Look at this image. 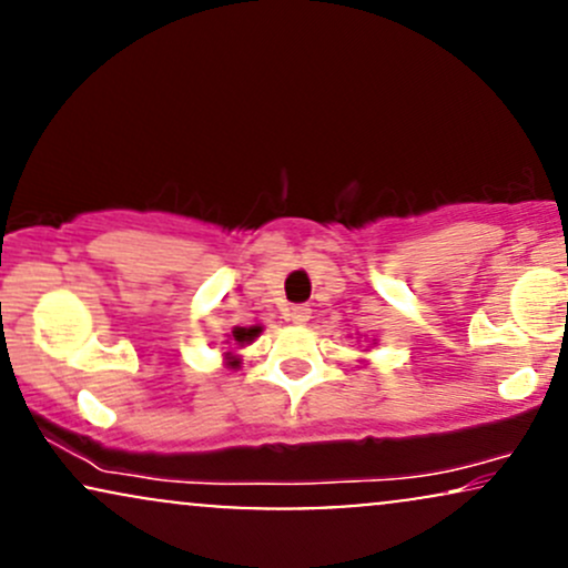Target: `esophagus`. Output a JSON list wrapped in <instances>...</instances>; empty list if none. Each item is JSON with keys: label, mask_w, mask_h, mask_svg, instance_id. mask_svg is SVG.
<instances>
[{"label": "esophagus", "mask_w": 568, "mask_h": 568, "mask_svg": "<svg viewBox=\"0 0 568 568\" xmlns=\"http://www.w3.org/2000/svg\"><path fill=\"white\" fill-rule=\"evenodd\" d=\"M285 317H288L291 323H306L310 321V306H304V304H296V306H291L288 312H285Z\"/></svg>", "instance_id": "esophagus-1"}]
</instances>
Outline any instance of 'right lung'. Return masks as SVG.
I'll use <instances>...</instances> for the list:
<instances>
[{
  "mask_svg": "<svg viewBox=\"0 0 568 568\" xmlns=\"http://www.w3.org/2000/svg\"><path fill=\"white\" fill-rule=\"evenodd\" d=\"M256 334H258V328H234L232 331L234 342H247V338H253Z\"/></svg>",
  "mask_w": 568,
  "mask_h": 568,
  "instance_id": "add662e5",
  "label": "right lung"
}]
</instances>
